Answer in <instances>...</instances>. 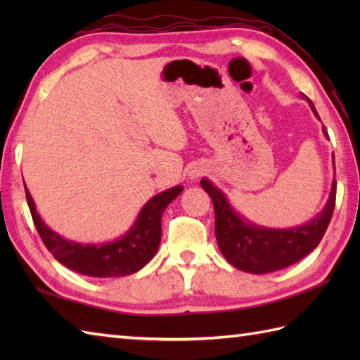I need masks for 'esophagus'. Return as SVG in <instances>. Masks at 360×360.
<instances>
[{"mask_svg": "<svg viewBox=\"0 0 360 360\" xmlns=\"http://www.w3.org/2000/svg\"><path fill=\"white\" fill-rule=\"evenodd\" d=\"M201 173H202V170H192L188 176H190V179H192V181H196L201 176Z\"/></svg>", "mask_w": 360, "mask_h": 360, "instance_id": "esophagus-1", "label": "esophagus"}]
</instances>
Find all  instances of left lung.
I'll use <instances>...</instances> for the list:
<instances>
[{
  "instance_id": "8db88e82",
  "label": "left lung",
  "mask_w": 360,
  "mask_h": 360,
  "mask_svg": "<svg viewBox=\"0 0 360 360\" xmlns=\"http://www.w3.org/2000/svg\"><path fill=\"white\" fill-rule=\"evenodd\" d=\"M302 97L307 98L314 116L320 119L309 98ZM323 134L328 137L325 127ZM201 187L213 201L215 233L221 254L236 269L258 275L285 269L314 250L330 224L335 202V181H333L325 207L314 218L295 227L274 229L258 226L244 218L210 179L202 178Z\"/></svg>"
}]
</instances>
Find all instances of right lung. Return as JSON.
<instances>
[{"label":"right lung","instance_id":"1","mask_svg":"<svg viewBox=\"0 0 360 360\" xmlns=\"http://www.w3.org/2000/svg\"><path fill=\"white\" fill-rule=\"evenodd\" d=\"M25 190L37 231L57 262L86 277L117 278L141 271L156 255L162 235L160 218L167 205L182 193L184 187L176 186L150 198L133 226L120 238L106 243H79L52 231L37 212L26 186Z\"/></svg>","mask_w":360,"mask_h":360}]
</instances>
